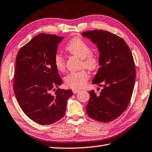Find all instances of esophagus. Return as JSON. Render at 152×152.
<instances>
[{"label":"esophagus","mask_w":152,"mask_h":152,"mask_svg":"<svg viewBox=\"0 0 152 152\" xmlns=\"http://www.w3.org/2000/svg\"><path fill=\"white\" fill-rule=\"evenodd\" d=\"M78 92H80L79 90H77V89L73 90V92H74V94H77V93H78Z\"/></svg>","instance_id":"34e87169"}]
</instances>
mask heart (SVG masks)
Returning <instances> with one entry per match:
<instances>
[{
    "instance_id": "heart-1",
    "label": "heart",
    "mask_w": 152,
    "mask_h": 152,
    "mask_svg": "<svg viewBox=\"0 0 152 152\" xmlns=\"http://www.w3.org/2000/svg\"><path fill=\"white\" fill-rule=\"evenodd\" d=\"M66 50L71 55L81 59V66L92 70L98 65L96 56L92 53L91 46L86 41L79 37H75L70 40L66 46ZM54 64L59 72H64L65 69L64 57L60 53L55 55ZM88 79L87 72L83 70L77 72H72L65 78V84L72 89H80L84 87Z\"/></svg>"
}]
</instances>
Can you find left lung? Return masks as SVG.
Listing matches in <instances>:
<instances>
[{
	"label": "left lung",
	"mask_w": 152,
	"mask_h": 152,
	"mask_svg": "<svg viewBox=\"0 0 152 152\" xmlns=\"http://www.w3.org/2000/svg\"><path fill=\"white\" fill-rule=\"evenodd\" d=\"M82 36L97 47L99 68L92 83L103 87L99 94L88 92L87 113L99 122L112 121L125 111L132 96L136 77L132 53L121 37L108 31H86Z\"/></svg>",
	"instance_id": "obj_1"
}]
</instances>
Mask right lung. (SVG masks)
Segmentation results:
<instances>
[{"instance_id":"right-lung-1","label":"right lung","mask_w":152,"mask_h":152,"mask_svg":"<svg viewBox=\"0 0 152 152\" xmlns=\"http://www.w3.org/2000/svg\"><path fill=\"white\" fill-rule=\"evenodd\" d=\"M64 39L39 34L20 48L15 58L14 90L23 112L40 124H53L64 116L72 91L57 88L62 83L54 64L58 44Z\"/></svg>"}]
</instances>
